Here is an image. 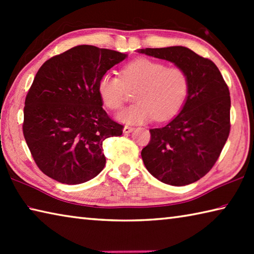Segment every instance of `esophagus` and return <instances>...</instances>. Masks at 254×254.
Masks as SVG:
<instances>
[{
	"mask_svg": "<svg viewBox=\"0 0 254 254\" xmlns=\"http://www.w3.org/2000/svg\"><path fill=\"white\" fill-rule=\"evenodd\" d=\"M133 130H134V128H133L132 127H128V126H126L123 127V132L124 133H130V132H132Z\"/></svg>",
	"mask_w": 254,
	"mask_h": 254,
	"instance_id": "obj_1",
	"label": "esophagus"
}]
</instances>
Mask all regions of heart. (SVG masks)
Masks as SVG:
<instances>
[{"instance_id":"obj_1","label":"heart","mask_w":254,"mask_h":254,"mask_svg":"<svg viewBox=\"0 0 254 254\" xmlns=\"http://www.w3.org/2000/svg\"><path fill=\"white\" fill-rule=\"evenodd\" d=\"M136 87V103L120 112L117 115L119 121L142 124L154 118L166 121L175 117L187 100L189 78L182 68L167 67L156 60L139 58L122 68L121 78L105 72L97 81L98 96L112 111L121 109L127 89Z\"/></svg>"}]
</instances>
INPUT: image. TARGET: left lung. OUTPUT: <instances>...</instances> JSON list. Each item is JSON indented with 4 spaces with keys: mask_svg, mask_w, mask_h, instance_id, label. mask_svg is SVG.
<instances>
[{
    "mask_svg": "<svg viewBox=\"0 0 254 254\" xmlns=\"http://www.w3.org/2000/svg\"><path fill=\"white\" fill-rule=\"evenodd\" d=\"M139 54L168 60L189 78L187 100L167 126L151 128L141 151L145 168L161 183L186 186L212 169L230 134V91L212 60L183 46L145 48Z\"/></svg>",
    "mask_w": 254,
    "mask_h": 254,
    "instance_id": "1",
    "label": "left lung"
}]
</instances>
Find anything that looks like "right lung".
Instances as JSON below:
<instances>
[{
  "label": "right lung",
  "instance_id": "obj_1",
  "mask_svg": "<svg viewBox=\"0 0 254 254\" xmlns=\"http://www.w3.org/2000/svg\"><path fill=\"white\" fill-rule=\"evenodd\" d=\"M127 54L81 45L38 70L24 103L23 135L39 169L67 185L93 179L105 166L103 141L123 126L103 110L100 77Z\"/></svg>",
  "mask_w": 254,
  "mask_h": 254
}]
</instances>
